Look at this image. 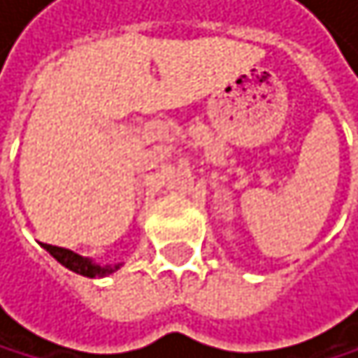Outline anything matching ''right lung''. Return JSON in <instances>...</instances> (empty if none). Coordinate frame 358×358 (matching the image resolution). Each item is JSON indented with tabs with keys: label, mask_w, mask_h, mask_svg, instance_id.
Listing matches in <instances>:
<instances>
[{
	"label": "right lung",
	"mask_w": 358,
	"mask_h": 358,
	"mask_svg": "<svg viewBox=\"0 0 358 358\" xmlns=\"http://www.w3.org/2000/svg\"><path fill=\"white\" fill-rule=\"evenodd\" d=\"M43 245L62 266H66L68 271H73L77 275H83V277H107L111 273H115L122 264H107V266H101V264H94L90 257H83L71 249H64V247H53V245H47V243H40Z\"/></svg>",
	"instance_id": "right-lung-1"
}]
</instances>
